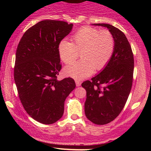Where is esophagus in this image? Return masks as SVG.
Segmentation results:
<instances>
[{
  "label": "esophagus",
  "mask_w": 151,
  "mask_h": 151,
  "mask_svg": "<svg viewBox=\"0 0 151 151\" xmlns=\"http://www.w3.org/2000/svg\"><path fill=\"white\" fill-rule=\"evenodd\" d=\"M75 82H76V85H77V86H79L81 85V82L79 80H75Z\"/></svg>",
  "instance_id": "esophagus-1"
}]
</instances>
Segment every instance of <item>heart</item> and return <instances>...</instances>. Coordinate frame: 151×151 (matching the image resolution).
<instances>
[{"label":"heart","mask_w":151,"mask_h":151,"mask_svg":"<svg viewBox=\"0 0 151 151\" xmlns=\"http://www.w3.org/2000/svg\"><path fill=\"white\" fill-rule=\"evenodd\" d=\"M72 41H62L58 50L60 59L67 65L75 61L81 52V60L65 69L67 75L77 79L88 77L93 70H103L115 48V40L110 31L92 27H81L72 36Z\"/></svg>","instance_id":"obj_1"}]
</instances>
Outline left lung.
Returning a JSON list of instances; mask_svg holds the SVG:
<instances>
[{"label":"left lung","mask_w":151,"mask_h":151,"mask_svg":"<svg viewBox=\"0 0 151 151\" xmlns=\"http://www.w3.org/2000/svg\"><path fill=\"white\" fill-rule=\"evenodd\" d=\"M109 29L115 40L111 60L99 74L81 84L86 89L84 111L97 125L114 121L125 106L132 87L134 60L131 45L122 31L105 23H95Z\"/></svg>","instance_id":"1"}]
</instances>
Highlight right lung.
Listing matches in <instances>:
<instances>
[{"mask_svg": "<svg viewBox=\"0 0 151 151\" xmlns=\"http://www.w3.org/2000/svg\"><path fill=\"white\" fill-rule=\"evenodd\" d=\"M72 26L42 20L26 30L17 47L14 79L19 98L26 112L41 124L61 119L66 98L76 86L72 78L57 79L62 69L59 45Z\"/></svg>", "mask_w": 151, "mask_h": 151, "instance_id": "1", "label": "right lung"}]
</instances>
